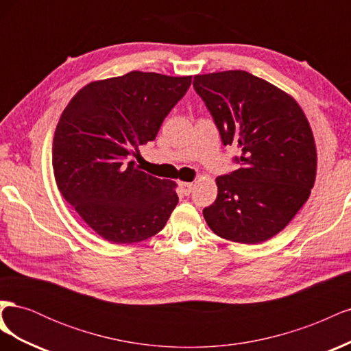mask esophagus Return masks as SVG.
I'll list each match as a JSON object with an SVG mask.
<instances>
[{"instance_id":"esophagus-1","label":"esophagus","mask_w":351,"mask_h":351,"mask_svg":"<svg viewBox=\"0 0 351 351\" xmlns=\"http://www.w3.org/2000/svg\"><path fill=\"white\" fill-rule=\"evenodd\" d=\"M180 187H182L183 193L186 196H189L190 193H192V190H193V183H180Z\"/></svg>"}]
</instances>
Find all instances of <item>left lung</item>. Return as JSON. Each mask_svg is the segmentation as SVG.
Listing matches in <instances>:
<instances>
[{
	"mask_svg": "<svg viewBox=\"0 0 351 351\" xmlns=\"http://www.w3.org/2000/svg\"><path fill=\"white\" fill-rule=\"evenodd\" d=\"M224 146L239 147L237 169L217 177L218 196L204 209L209 228L254 244L289 224L311 195L316 147L304 112L290 95L243 70L195 76Z\"/></svg>",
	"mask_w": 351,
	"mask_h": 351,
	"instance_id": "8db88e82",
	"label": "left lung"
}]
</instances>
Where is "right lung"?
<instances>
[{"instance_id":"1","label":"right lung","mask_w":351,"mask_h":351,"mask_svg":"<svg viewBox=\"0 0 351 351\" xmlns=\"http://www.w3.org/2000/svg\"><path fill=\"white\" fill-rule=\"evenodd\" d=\"M190 83L192 76L130 71L86 84L62 111L52 143L56 182L105 240L149 239L178 204L177 184L141 171L132 156L155 139Z\"/></svg>"}]
</instances>
